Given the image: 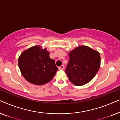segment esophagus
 I'll return each instance as SVG.
<instances>
[{
	"label": "esophagus",
	"instance_id": "esophagus-1",
	"mask_svg": "<svg viewBox=\"0 0 120 120\" xmlns=\"http://www.w3.org/2000/svg\"><path fill=\"white\" fill-rule=\"evenodd\" d=\"M64 68V65H61V66L58 67L59 70H63Z\"/></svg>",
	"mask_w": 120,
	"mask_h": 120
}]
</instances>
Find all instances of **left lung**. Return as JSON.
Here are the masks:
<instances>
[{
  "label": "left lung",
  "mask_w": 120,
  "mask_h": 120,
  "mask_svg": "<svg viewBox=\"0 0 120 120\" xmlns=\"http://www.w3.org/2000/svg\"><path fill=\"white\" fill-rule=\"evenodd\" d=\"M69 56L65 72L70 82L80 86L91 81L101 66L99 52L87 46H80L71 50Z\"/></svg>",
  "instance_id": "8db88e82"
}]
</instances>
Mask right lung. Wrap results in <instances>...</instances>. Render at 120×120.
Listing matches in <instances>:
<instances>
[{
	"mask_svg": "<svg viewBox=\"0 0 120 120\" xmlns=\"http://www.w3.org/2000/svg\"><path fill=\"white\" fill-rule=\"evenodd\" d=\"M18 63L24 78L36 85L50 82L58 70L55 60L50 58V52L39 45L24 51L19 56Z\"/></svg>",
	"mask_w": 120,
	"mask_h": 120,
	"instance_id": "right-lung-1",
	"label": "right lung"
}]
</instances>
